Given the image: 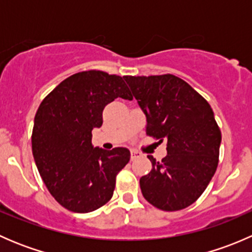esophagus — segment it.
Masks as SVG:
<instances>
[{"instance_id":"esophagus-1","label":"esophagus","mask_w":252,"mask_h":252,"mask_svg":"<svg viewBox=\"0 0 252 252\" xmlns=\"http://www.w3.org/2000/svg\"><path fill=\"white\" fill-rule=\"evenodd\" d=\"M140 156H141L140 152L134 151V150H131V151H130V158H131V161H134V159L139 158V157H140Z\"/></svg>"}]
</instances>
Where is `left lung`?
<instances>
[{"label":"left lung","mask_w":252,"mask_h":252,"mask_svg":"<svg viewBox=\"0 0 252 252\" xmlns=\"http://www.w3.org/2000/svg\"><path fill=\"white\" fill-rule=\"evenodd\" d=\"M124 80L146 116V133L167 140V156L140 178L141 192L155 207L179 211L194 204L218 166L220 130L207 101L172 74Z\"/></svg>","instance_id":"obj_1"}]
</instances>
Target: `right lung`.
I'll return each instance as SVG.
<instances>
[{
    "instance_id": "right-lung-1",
    "label": "right lung",
    "mask_w": 252,
    "mask_h": 252,
    "mask_svg": "<svg viewBox=\"0 0 252 252\" xmlns=\"http://www.w3.org/2000/svg\"><path fill=\"white\" fill-rule=\"evenodd\" d=\"M133 100L123 78L101 70L70 75L44 98L34 119L32 146L39 173L56 201L88 213L107 204L116 177L130 159L126 147L91 144L94 128L114 98Z\"/></svg>"
}]
</instances>
